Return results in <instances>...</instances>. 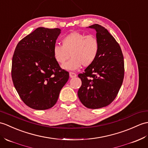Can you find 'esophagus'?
Listing matches in <instances>:
<instances>
[{
	"label": "esophagus",
	"mask_w": 148,
	"mask_h": 148,
	"mask_svg": "<svg viewBox=\"0 0 148 148\" xmlns=\"http://www.w3.org/2000/svg\"><path fill=\"white\" fill-rule=\"evenodd\" d=\"M69 76L71 78H73L76 77V74H75L74 73H72V72H70L69 73Z\"/></svg>",
	"instance_id": "esophagus-1"
}]
</instances>
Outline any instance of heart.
Segmentation results:
<instances>
[{
  "instance_id": "1",
  "label": "heart",
  "mask_w": 148,
  "mask_h": 148,
  "mask_svg": "<svg viewBox=\"0 0 148 148\" xmlns=\"http://www.w3.org/2000/svg\"><path fill=\"white\" fill-rule=\"evenodd\" d=\"M99 50L98 38L93 35H86L79 32H72L62 39V46L55 45L53 56L58 63L64 64L62 69L67 71H75L90 66L97 58Z\"/></svg>"
}]
</instances>
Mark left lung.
Segmentation results:
<instances>
[{
	"instance_id": "8db88e82",
	"label": "left lung",
	"mask_w": 148,
	"mask_h": 148,
	"mask_svg": "<svg viewBox=\"0 0 148 148\" xmlns=\"http://www.w3.org/2000/svg\"><path fill=\"white\" fill-rule=\"evenodd\" d=\"M88 27L97 32L99 50L94 62L78 75L82 85L77 95L86 107L98 109L110 104L117 95L124 77V61L121 47L107 29L98 24Z\"/></svg>"
}]
</instances>
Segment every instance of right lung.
<instances>
[{
  "instance_id": "1",
  "label": "right lung",
  "mask_w": 148,
  "mask_h": 148,
  "mask_svg": "<svg viewBox=\"0 0 148 148\" xmlns=\"http://www.w3.org/2000/svg\"><path fill=\"white\" fill-rule=\"evenodd\" d=\"M59 28L40 27L17 45L12 61V79L21 99L29 107L47 110L56 103L69 74L53 56Z\"/></svg>"
}]
</instances>
